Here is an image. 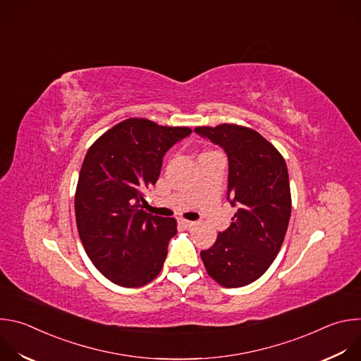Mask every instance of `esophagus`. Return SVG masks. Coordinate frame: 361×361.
I'll use <instances>...</instances> for the list:
<instances>
[{"label":"esophagus","instance_id":"1","mask_svg":"<svg viewBox=\"0 0 361 361\" xmlns=\"http://www.w3.org/2000/svg\"><path fill=\"white\" fill-rule=\"evenodd\" d=\"M180 224H181L183 227H185V228H191L195 223H194V221H188V220H183V219H181V220H180Z\"/></svg>","mask_w":361,"mask_h":361}]
</instances>
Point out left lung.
I'll return each mask as SVG.
<instances>
[{
  "label": "left lung",
  "mask_w": 361,
  "mask_h": 361,
  "mask_svg": "<svg viewBox=\"0 0 361 361\" xmlns=\"http://www.w3.org/2000/svg\"><path fill=\"white\" fill-rule=\"evenodd\" d=\"M194 133L227 154V200L237 207L230 227L200 252L201 260L223 287H243L267 271L284 241L291 214L287 166L274 145L251 128L221 124Z\"/></svg>",
  "instance_id": "left-lung-1"
}]
</instances>
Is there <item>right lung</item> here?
I'll list each match as a JSON object with an SVG mask.
<instances>
[{"instance_id":"right-lung-1","label":"right lung","mask_w":361,"mask_h":361,"mask_svg":"<svg viewBox=\"0 0 361 361\" xmlns=\"http://www.w3.org/2000/svg\"><path fill=\"white\" fill-rule=\"evenodd\" d=\"M190 134L128 118L90 147L75 191L77 228L95 269L114 284L141 287L161 271L177 223L141 210L144 194L159 180L166 152Z\"/></svg>"}]
</instances>
